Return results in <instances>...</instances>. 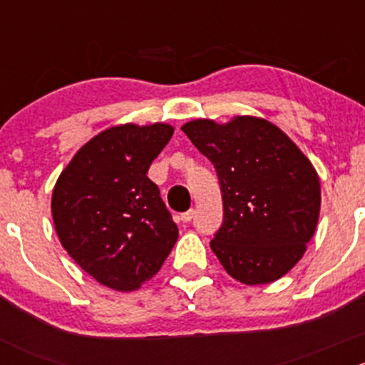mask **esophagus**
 Listing matches in <instances>:
<instances>
[{
	"instance_id": "34e87169",
	"label": "esophagus",
	"mask_w": 365,
	"mask_h": 365,
	"mask_svg": "<svg viewBox=\"0 0 365 365\" xmlns=\"http://www.w3.org/2000/svg\"><path fill=\"white\" fill-rule=\"evenodd\" d=\"M192 217H194V210L190 208V210H187V212H183L182 215H180V220H182V222H190V220H192Z\"/></svg>"
}]
</instances>
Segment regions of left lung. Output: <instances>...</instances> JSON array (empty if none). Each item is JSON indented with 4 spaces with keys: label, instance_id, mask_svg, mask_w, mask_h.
<instances>
[{
    "label": "left lung",
    "instance_id": "8db88e82",
    "mask_svg": "<svg viewBox=\"0 0 365 365\" xmlns=\"http://www.w3.org/2000/svg\"><path fill=\"white\" fill-rule=\"evenodd\" d=\"M182 130L219 176L224 220L210 247L224 270L249 286L288 274L318 224L322 189L311 160L263 118L194 120Z\"/></svg>",
    "mask_w": 365,
    "mask_h": 365
}]
</instances>
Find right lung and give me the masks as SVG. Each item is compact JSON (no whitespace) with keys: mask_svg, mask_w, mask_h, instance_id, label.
<instances>
[{"mask_svg":"<svg viewBox=\"0 0 365 365\" xmlns=\"http://www.w3.org/2000/svg\"><path fill=\"white\" fill-rule=\"evenodd\" d=\"M175 128L118 125L86 143L61 171L51 210L68 256L101 284L134 292L150 281L178 227L146 176Z\"/></svg>","mask_w":365,"mask_h":365,"instance_id":"right-lung-1","label":"right lung"}]
</instances>
